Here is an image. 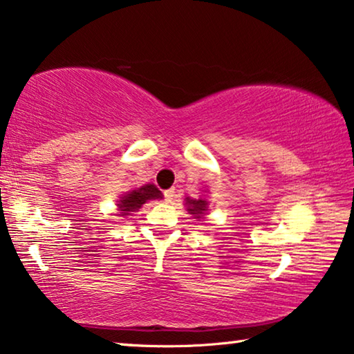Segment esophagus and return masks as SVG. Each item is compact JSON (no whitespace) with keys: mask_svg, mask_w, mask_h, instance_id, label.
<instances>
[{"mask_svg":"<svg viewBox=\"0 0 354 354\" xmlns=\"http://www.w3.org/2000/svg\"><path fill=\"white\" fill-rule=\"evenodd\" d=\"M163 197H165L167 202H171V200L175 198V189H167V191L163 192Z\"/></svg>","mask_w":354,"mask_h":354,"instance_id":"esophagus-1","label":"esophagus"}]
</instances>
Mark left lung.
<instances>
[{"instance_id": "8db88e82", "label": "left lung", "mask_w": 354, "mask_h": 354, "mask_svg": "<svg viewBox=\"0 0 354 354\" xmlns=\"http://www.w3.org/2000/svg\"><path fill=\"white\" fill-rule=\"evenodd\" d=\"M186 205H187V209L191 211L192 214L197 216V218H200V216L203 214V211L207 209V202H205V200H191V198H187Z\"/></svg>"}]
</instances>
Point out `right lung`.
Instances as JSON below:
<instances>
[{
    "instance_id": "1",
    "label": "right lung",
    "mask_w": 354,
    "mask_h": 354,
    "mask_svg": "<svg viewBox=\"0 0 354 354\" xmlns=\"http://www.w3.org/2000/svg\"><path fill=\"white\" fill-rule=\"evenodd\" d=\"M160 197H162V194L159 189L154 186V184H146V186L124 195L122 200H120V203H119V208H120V211H124V214H129L130 211L138 209L141 205L147 202V200L160 198Z\"/></svg>"
}]
</instances>
